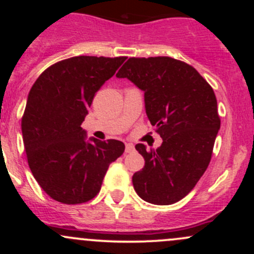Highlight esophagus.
Masks as SVG:
<instances>
[{
    "mask_svg": "<svg viewBox=\"0 0 254 254\" xmlns=\"http://www.w3.org/2000/svg\"><path fill=\"white\" fill-rule=\"evenodd\" d=\"M133 150H135V147H133V144H131V143L125 144V153H132Z\"/></svg>",
    "mask_w": 254,
    "mask_h": 254,
    "instance_id": "1",
    "label": "esophagus"
}]
</instances>
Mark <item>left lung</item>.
Wrapping results in <instances>:
<instances>
[{
	"label": "left lung",
	"mask_w": 254,
	"mask_h": 254,
	"mask_svg": "<svg viewBox=\"0 0 254 254\" xmlns=\"http://www.w3.org/2000/svg\"><path fill=\"white\" fill-rule=\"evenodd\" d=\"M116 76L143 90L145 112L162 138L156 150L136 144L145 162L133 174V189L148 203H177L211 160L221 125L214 90L193 66L171 57H131Z\"/></svg>",
	"instance_id": "obj_1"
}]
</instances>
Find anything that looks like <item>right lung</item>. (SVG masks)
I'll return each mask as SVG.
<instances>
[{
  "instance_id": "1",
  "label": "right lung",
  "mask_w": 254,
  "mask_h": 254,
  "mask_svg": "<svg viewBox=\"0 0 254 254\" xmlns=\"http://www.w3.org/2000/svg\"><path fill=\"white\" fill-rule=\"evenodd\" d=\"M127 57L76 56L49 66L28 93L21 119L27 161L52 199L80 204L99 193L111 162L124 153L117 139H86L81 127L95 93Z\"/></svg>"
}]
</instances>
